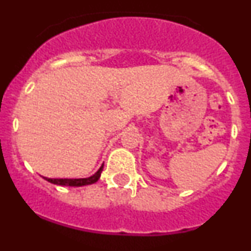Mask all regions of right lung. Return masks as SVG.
Wrapping results in <instances>:
<instances>
[{
  "instance_id": "1",
  "label": "right lung",
  "mask_w": 251,
  "mask_h": 251,
  "mask_svg": "<svg viewBox=\"0 0 251 251\" xmlns=\"http://www.w3.org/2000/svg\"><path fill=\"white\" fill-rule=\"evenodd\" d=\"M100 174L95 175L90 178H80V179H54V184L58 186H67V187H82L93 184L100 179Z\"/></svg>"
}]
</instances>
